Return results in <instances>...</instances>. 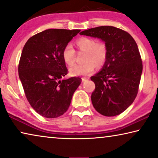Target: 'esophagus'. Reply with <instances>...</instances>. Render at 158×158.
Listing matches in <instances>:
<instances>
[{"instance_id":"esophagus-1","label":"esophagus","mask_w":158,"mask_h":158,"mask_svg":"<svg viewBox=\"0 0 158 158\" xmlns=\"http://www.w3.org/2000/svg\"><path fill=\"white\" fill-rule=\"evenodd\" d=\"M89 78H86V77H82L81 78V80H82V81H86V80H87Z\"/></svg>"}]
</instances>
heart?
I'll return each instance as SVG.
<instances>
[{
  "instance_id": "obj_1",
  "label": "heart",
  "mask_w": 158,
  "mask_h": 158,
  "mask_svg": "<svg viewBox=\"0 0 158 158\" xmlns=\"http://www.w3.org/2000/svg\"><path fill=\"white\" fill-rule=\"evenodd\" d=\"M76 44L80 51L86 52L84 61L82 64H77L70 68L73 76H87L92 74L96 66L101 67L106 63L108 56V48L104 42H97L92 38L81 37L77 40ZM76 52L71 44H67L62 52V58L69 66L74 64Z\"/></svg>"
}]
</instances>
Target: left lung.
I'll use <instances>...</instances> for the list:
<instances>
[{
  "label": "left lung",
  "mask_w": 158,
  "mask_h": 158,
  "mask_svg": "<svg viewBox=\"0 0 158 158\" xmlns=\"http://www.w3.org/2000/svg\"><path fill=\"white\" fill-rule=\"evenodd\" d=\"M80 34L101 39L108 48L102 70L91 77L95 84L91 97L93 106L104 116L121 114L136 98L143 72L136 42L125 31L110 26L90 28Z\"/></svg>",
  "instance_id": "8db88e82"
}]
</instances>
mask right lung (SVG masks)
Returning <instances> with one entry per match:
<instances>
[{"instance_id": "add662e5", "label": "right lung", "mask_w": 158, "mask_h": 158, "mask_svg": "<svg viewBox=\"0 0 158 158\" xmlns=\"http://www.w3.org/2000/svg\"><path fill=\"white\" fill-rule=\"evenodd\" d=\"M79 32V29H47L33 35L23 46L19 78L31 106L46 118H56L67 111L81 82L79 77L60 80L68 74L62 52Z\"/></svg>"}]
</instances>
